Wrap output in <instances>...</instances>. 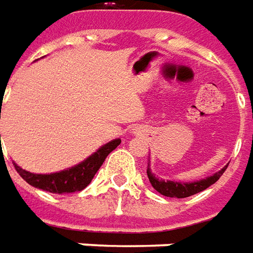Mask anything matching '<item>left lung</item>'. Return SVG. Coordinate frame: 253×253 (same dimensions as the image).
<instances>
[{"mask_svg":"<svg viewBox=\"0 0 253 253\" xmlns=\"http://www.w3.org/2000/svg\"><path fill=\"white\" fill-rule=\"evenodd\" d=\"M227 165L222 168V169L213 173L212 176H208L203 179V180H198V182H173V180H164L160 177H156V175L151 172L150 167L147 168V176L151 183V186L165 197H172V198H186V197L194 196L197 193L203 191V190L208 189L211 184L216 183L219 180V177L222 176L223 172L226 170Z\"/></svg>","mask_w":253,"mask_h":253,"instance_id":"1","label":"left lung"}]
</instances>
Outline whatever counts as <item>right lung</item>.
<instances>
[{
  "instance_id": "add662e5",
  "label": "right lung",
  "mask_w": 253,
  "mask_h": 253,
  "mask_svg": "<svg viewBox=\"0 0 253 253\" xmlns=\"http://www.w3.org/2000/svg\"><path fill=\"white\" fill-rule=\"evenodd\" d=\"M120 143H121V139H114L102 146L92 156L84 160L83 163H80L76 167H71L69 169L55 172V173H45V175L31 173L29 170L22 169L17 164H13V165L17 173L33 187L49 191L53 194H69V193H76V191H81L85 189L93 179L99 168L102 167L106 157Z\"/></svg>"
}]
</instances>
